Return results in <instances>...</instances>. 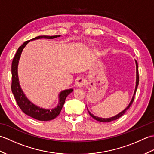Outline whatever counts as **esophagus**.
I'll list each match as a JSON object with an SVG mask.
<instances>
[{
    "label": "esophagus",
    "mask_w": 154,
    "mask_h": 154,
    "mask_svg": "<svg viewBox=\"0 0 154 154\" xmlns=\"http://www.w3.org/2000/svg\"><path fill=\"white\" fill-rule=\"evenodd\" d=\"M85 80L84 78L83 77H80L79 79H77V86L78 87H82L85 85Z\"/></svg>",
    "instance_id": "esophagus-1"
}]
</instances>
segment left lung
I'll list each match as a JSON object with an SVG mask.
<instances>
[{
	"mask_svg": "<svg viewBox=\"0 0 154 154\" xmlns=\"http://www.w3.org/2000/svg\"><path fill=\"white\" fill-rule=\"evenodd\" d=\"M135 62H136V87H135V90H134V94H133V97L132 98V100L131 101H130V103H129L128 105L127 106V107L125 109L123 110L122 112H120V113H119L118 114H116V115L112 117H110V118H100V117H98V116H96L93 115V114H91L89 110H88V112H89L90 115L92 116L94 119H95L97 121H99V122H111V121H113V120H115L118 119H119L120 117L122 116L123 114H125V112H126V110L128 109H129L130 106L132 105V104L133 103L134 100V96H135V94H136V90H137V88H138V83H139V75H138V63H137V61L135 60Z\"/></svg>",
	"mask_w": 154,
	"mask_h": 154,
	"instance_id": "8db88e82",
	"label": "left lung"
}]
</instances>
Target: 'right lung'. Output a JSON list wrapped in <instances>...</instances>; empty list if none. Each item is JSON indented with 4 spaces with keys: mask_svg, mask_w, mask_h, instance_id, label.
<instances>
[{
    "mask_svg": "<svg viewBox=\"0 0 154 154\" xmlns=\"http://www.w3.org/2000/svg\"><path fill=\"white\" fill-rule=\"evenodd\" d=\"M61 35H39V36L35 37L30 40H35L38 39L45 38V39H54L57 37H60ZM28 41H26L20 47H19L17 51L14 55V59H13L12 63V92L14 94V98L16 99V103H17L18 106L20 108L22 112L25 113L27 115L30 116L34 119L41 120V121H48L54 119L56 118L59 114H60L61 110L63 108V104L65 103V99L73 91V89H65L62 91L59 94V102L56 107L52 109H45L43 108H40L37 105H35L33 103L29 100L25 94L23 92L22 88L20 87L18 79V66L20 57L22 50H24L26 45L29 43Z\"/></svg>",
    "mask_w": 154,
    "mask_h": 154,
    "instance_id": "obj_1",
    "label": "right lung"
}]
</instances>
